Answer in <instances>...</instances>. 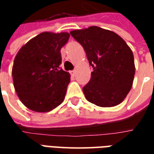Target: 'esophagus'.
<instances>
[{
  "mask_svg": "<svg viewBox=\"0 0 154 154\" xmlns=\"http://www.w3.org/2000/svg\"><path fill=\"white\" fill-rule=\"evenodd\" d=\"M70 74H71V76L74 77V76H75V74H76V71H75V70L70 71Z\"/></svg>",
  "mask_w": 154,
  "mask_h": 154,
  "instance_id": "34e87169",
  "label": "esophagus"
}]
</instances>
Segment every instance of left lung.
<instances>
[{"label":"left lung","mask_w":154,"mask_h":154,"mask_svg":"<svg viewBox=\"0 0 154 154\" xmlns=\"http://www.w3.org/2000/svg\"><path fill=\"white\" fill-rule=\"evenodd\" d=\"M70 35L83 47L93 67L89 82L82 88L87 100L101 107L121 103L132 87L135 72L134 54L125 41L97 26L72 30Z\"/></svg>","instance_id":"left-lung-1"}]
</instances>
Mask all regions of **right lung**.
<instances>
[{
    "mask_svg": "<svg viewBox=\"0 0 154 154\" xmlns=\"http://www.w3.org/2000/svg\"><path fill=\"white\" fill-rule=\"evenodd\" d=\"M69 37L68 33H41L16 54L12 68L14 87L29 110L48 112L63 101L70 74L60 67V50Z\"/></svg>",
    "mask_w": 154,
    "mask_h": 154,
    "instance_id": "1",
    "label": "right lung"
}]
</instances>
